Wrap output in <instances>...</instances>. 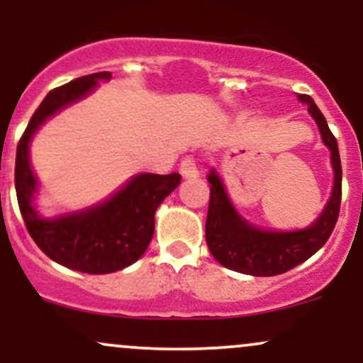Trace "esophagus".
Here are the masks:
<instances>
[{"label":"esophagus","instance_id":"esophagus-1","mask_svg":"<svg viewBox=\"0 0 363 363\" xmlns=\"http://www.w3.org/2000/svg\"><path fill=\"white\" fill-rule=\"evenodd\" d=\"M179 172H181L182 177L186 179H194L198 177V167H196V160L193 157L182 158L181 165H179Z\"/></svg>","mask_w":363,"mask_h":363}]
</instances>
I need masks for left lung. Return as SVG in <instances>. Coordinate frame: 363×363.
Listing matches in <instances>:
<instances>
[{
	"instance_id": "1",
	"label": "left lung",
	"mask_w": 363,
	"mask_h": 363,
	"mask_svg": "<svg viewBox=\"0 0 363 363\" xmlns=\"http://www.w3.org/2000/svg\"><path fill=\"white\" fill-rule=\"evenodd\" d=\"M307 104L312 118L318 123L324 145L331 150V164L335 170V186L331 199L323 215L303 230L268 232L244 222L225 194L223 184L215 170L208 176L210 181V205L206 216V244L220 264L234 272L252 277H274L286 273L301 262L309 259L326 244L333 228L338 222L341 203V162L338 141L329 129L326 118L312 97L298 95Z\"/></svg>"
}]
</instances>
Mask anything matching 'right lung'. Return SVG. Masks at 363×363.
Returning <instances> with one entry per match:
<instances>
[{
  "instance_id": "right-lung-1",
  "label": "right lung",
  "mask_w": 363,
  "mask_h": 363,
  "mask_svg": "<svg viewBox=\"0 0 363 363\" xmlns=\"http://www.w3.org/2000/svg\"><path fill=\"white\" fill-rule=\"evenodd\" d=\"M109 78V72L86 74L49 91L25 128L15 160L16 199L28 234L52 261L90 274L119 272L143 256L155 232L158 205L181 182L179 174H140L106 203L86 211L54 220L35 213L32 199L37 182L28 164L32 135L54 112L85 97L97 80Z\"/></svg>"
}]
</instances>
